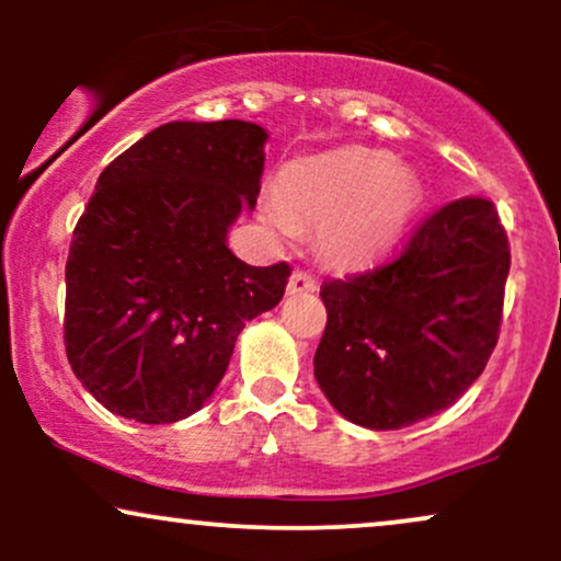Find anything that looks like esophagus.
<instances>
[{"label": "esophagus", "mask_w": 561, "mask_h": 561, "mask_svg": "<svg viewBox=\"0 0 561 561\" xmlns=\"http://www.w3.org/2000/svg\"><path fill=\"white\" fill-rule=\"evenodd\" d=\"M300 293H317V279L308 272H293L287 285V295H300Z\"/></svg>", "instance_id": "esophagus-1"}]
</instances>
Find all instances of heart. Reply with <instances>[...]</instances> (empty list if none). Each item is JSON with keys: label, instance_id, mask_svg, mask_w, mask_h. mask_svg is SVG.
Listing matches in <instances>:
<instances>
[{"label": "heart", "instance_id": "obj_1", "mask_svg": "<svg viewBox=\"0 0 561 561\" xmlns=\"http://www.w3.org/2000/svg\"><path fill=\"white\" fill-rule=\"evenodd\" d=\"M420 197L416 176L390 152L343 147L289 163L261 214L282 237H293L298 224H321V253L358 266L401 240Z\"/></svg>", "mask_w": 561, "mask_h": 561}]
</instances>
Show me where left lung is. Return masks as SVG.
Wrapping results in <instances>:
<instances>
[{
  "mask_svg": "<svg viewBox=\"0 0 561 561\" xmlns=\"http://www.w3.org/2000/svg\"><path fill=\"white\" fill-rule=\"evenodd\" d=\"M508 240L485 197L435 210L398 255L321 285L313 375L347 422L401 430L459 401L499 343Z\"/></svg>",
  "mask_w": 561,
  "mask_h": 561,
  "instance_id": "8db88e82",
  "label": "left lung"
}]
</instances>
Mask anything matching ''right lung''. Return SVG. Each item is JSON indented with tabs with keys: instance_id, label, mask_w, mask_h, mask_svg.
Returning a JSON list of instances; mask_svg holds the SVG:
<instances>
[{
	"instance_id": "right-lung-1",
	"label": "right lung",
	"mask_w": 561,
	"mask_h": 561,
	"mask_svg": "<svg viewBox=\"0 0 561 561\" xmlns=\"http://www.w3.org/2000/svg\"><path fill=\"white\" fill-rule=\"evenodd\" d=\"M268 134L248 121L158 126L96 179L66 263V353L113 414H195L237 334L282 300L293 268L248 266L229 227L255 208Z\"/></svg>"
}]
</instances>
